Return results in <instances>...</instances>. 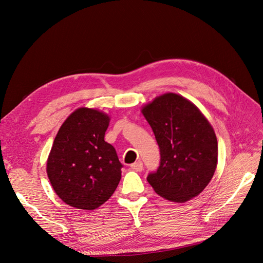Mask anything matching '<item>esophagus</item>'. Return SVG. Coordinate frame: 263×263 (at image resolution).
<instances>
[{
    "instance_id": "obj_1",
    "label": "esophagus",
    "mask_w": 263,
    "mask_h": 263,
    "mask_svg": "<svg viewBox=\"0 0 263 263\" xmlns=\"http://www.w3.org/2000/svg\"><path fill=\"white\" fill-rule=\"evenodd\" d=\"M130 168H132L133 170H135V171H141V170H142V162H141V161L134 162V163L130 165Z\"/></svg>"
}]
</instances>
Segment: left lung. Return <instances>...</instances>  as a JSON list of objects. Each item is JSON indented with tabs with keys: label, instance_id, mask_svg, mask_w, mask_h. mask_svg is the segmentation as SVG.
<instances>
[{
	"label": "left lung",
	"instance_id": "left-lung-1",
	"mask_svg": "<svg viewBox=\"0 0 263 263\" xmlns=\"http://www.w3.org/2000/svg\"><path fill=\"white\" fill-rule=\"evenodd\" d=\"M160 149V164L147 181L165 200L184 203L200 194L217 165V138L192 102L176 93L156 98L141 109Z\"/></svg>",
	"mask_w": 263,
	"mask_h": 263
}]
</instances>
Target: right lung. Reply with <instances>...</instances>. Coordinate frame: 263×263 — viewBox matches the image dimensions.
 <instances>
[{"label": "right lung", "mask_w": 263, "mask_h": 263, "mask_svg": "<svg viewBox=\"0 0 263 263\" xmlns=\"http://www.w3.org/2000/svg\"><path fill=\"white\" fill-rule=\"evenodd\" d=\"M109 117L98 109H76L60 127L47 160V174L57 194L76 209H98L112 196L123 164L104 140Z\"/></svg>", "instance_id": "right-lung-1"}]
</instances>
